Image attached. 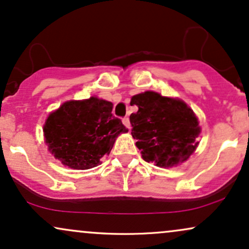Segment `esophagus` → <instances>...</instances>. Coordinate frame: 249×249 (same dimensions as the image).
Wrapping results in <instances>:
<instances>
[{"instance_id":"esophagus-1","label":"esophagus","mask_w":249,"mask_h":249,"mask_svg":"<svg viewBox=\"0 0 249 249\" xmlns=\"http://www.w3.org/2000/svg\"><path fill=\"white\" fill-rule=\"evenodd\" d=\"M122 124L125 125V128H128V129H130V121H129V118H124L122 119Z\"/></svg>"}]
</instances>
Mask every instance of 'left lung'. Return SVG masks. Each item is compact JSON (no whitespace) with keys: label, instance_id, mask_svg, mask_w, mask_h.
Listing matches in <instances>:
<instances>
[{"label":"left lung","instance_id":"8db88e82","mask_svg":"<svg viewBox=\"0 0 249 249\" xmlns=\"http://www.w3.org/2000/svg\"><path fill=\"white\" fill-rule=\"evenodd\" d=\"M130 105L139 108L129 116L131 135L145 162L171 168L195 153L200 127L185 102L147 90L134 95Z\"/></svg>","mask_w":249,"mask_h":249}]
</instances>
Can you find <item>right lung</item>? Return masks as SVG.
<instances>
[{"label": "right lung", "instance_id": "right-lung-1", "mask_svg": "<svg viewBox=\"0 0 249 249\" xmlns=\"http://www.w3.org/2000/svg\"><path fill=\"white\" fill-rule=\"evenodd\" d=\"M113 104L90 96L64 102L46 119L45 143L61 164L87 170L101 164L120 134L128 129L112 114Z\"/></svg>", "mask_w": 249, "mask_h": 249}]
</instances>
